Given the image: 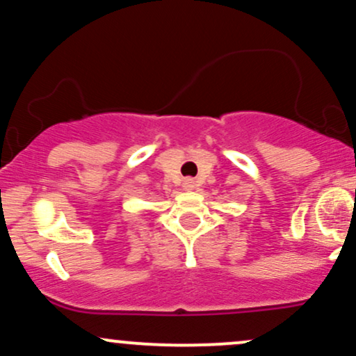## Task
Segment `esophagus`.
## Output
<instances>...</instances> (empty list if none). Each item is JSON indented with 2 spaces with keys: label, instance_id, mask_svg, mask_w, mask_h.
Segmentation results:
<instances>
[{
  "label": "esophagus",
  "instance_id": "obj_1",
  "mask_svg": "<svg viewBox=\"0 0 356 356\" xmlns=\"http://www.w3.org/2000/svg\"><path fill=\"white\" fill-rule=\"evenodd\" d=\"M184 189H186V191L194 189V179H191V177L184 179Z\"/></svg>",
  "mask_w": 356,
  "mask_h": 356
}]
</instances>
